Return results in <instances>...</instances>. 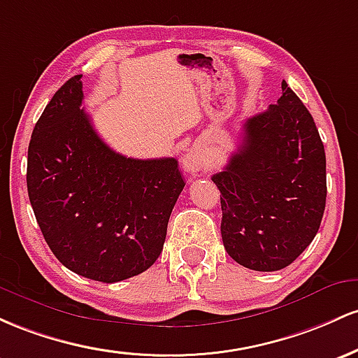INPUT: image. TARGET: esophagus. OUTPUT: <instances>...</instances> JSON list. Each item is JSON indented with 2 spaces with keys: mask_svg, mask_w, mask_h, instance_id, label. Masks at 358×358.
<instances>
[{
  "mask_svg": "<svg viewBox=\"0 0 358 358\" xmlns=\"http://www.w3.org/2000/svg\"><path fill=\"white\" fill-rule=\"evenodd\" d=\"M182 166L187 172L194 174V172H199L204 166V155L198 147H191L189 150L184 154L182 157Z\"/></svg>",
  "mask_w": 358,
  "mask_h": 358,
  "instance_id": "34e87169",
  "label": "esophagus"
}]
</instances>
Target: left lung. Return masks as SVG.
I'll return each instance as SVG.
<instances>
[{"instance_id":"left-lung-1","label":"left lung","mask_w":358,"mask_h":358,"mask_svg":"<svg viewBox=\"0 0 358 358\" xmlns=\"http://www.w3.org/2000/svg\"><path fill=\"white\" fill-rule=\"evenodd\" d=\"M238 150L213 176L222 196L224 250L252 271H280L320 230L327 157L308 108L282 81V96L243 123Z\"/></svg>"}]
</instances>
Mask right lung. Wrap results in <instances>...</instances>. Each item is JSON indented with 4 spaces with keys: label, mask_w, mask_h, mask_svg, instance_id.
<instances>
[{
    "label": "right lung",
    "mask_w": 358,
    "mask_h": 358,
    "mask_svg": "<svg viewBox=\"0 0 358 358\" xmlns=\"http://www.w3.org/2000/svg\"><path fill=\"white\" fill-rule=\"evenodd\" d=\"M81 78L52 96L34 128L28 198L59 262L87 279L118 282L159 259L186 182L174 157L142 160L111 150L81 108Z\"/></svg>",
    "instance_id": "obj_1"
}]
</instances>
